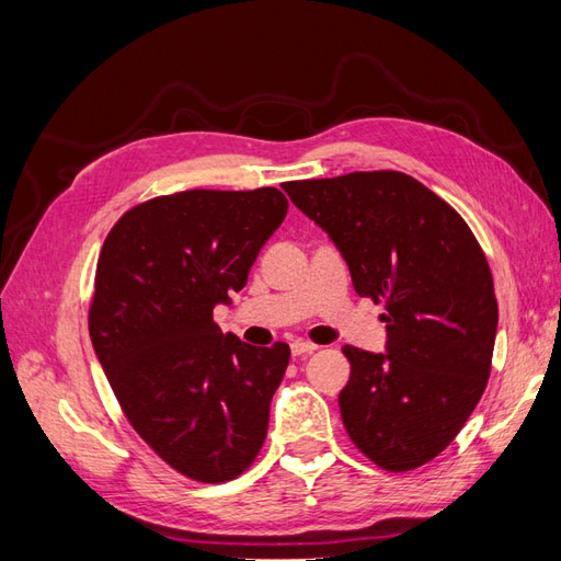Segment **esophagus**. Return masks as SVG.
<instances>
[{
    "label": "esophagus",
    "mask_w": 561,
    "mask_h": 561,
    "mask_svg": "<svg viewBox=\"0 0 561 561\" xmlns=\"http://www.w3.org/2000/svg\"><path fill=\"white\" fill-rule=\"evenodd\" d=\"M316 348H318V346H316V344H309V342H293V346H290V351H293L295 358H299V355L313 353Z\"/></svg>",
    "instance_id": "34e87169"
}]
</instances>
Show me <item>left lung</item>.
<instances>
[{"label": "left lung", "instance_id": "left-lung-1", "mask_svg": "<svg viewBox=\"0 0 561 561\" xmlns=\"http://www.w3.org/2000/svg\"><path fill=\"white\" fill-rule=\"evenodd\" d=\"M283 190L342 252L355 293L386 307V353L342 348L351 377L339 410L348 437L390 472L428 463L463 428L491 371L499 304L478 239L449 203L404 173Z\"/></svg>", "mask_w": 561, "mask_h": 561}]
</instances>
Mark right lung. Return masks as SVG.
<instances>
[{
	"instance_id": "obj_1",
	"label": "right lung",
	"mask_w": 561,
	"mask_h": 561,
	"mask_svg": "<svg viewBox=\"0 0 561 561\" xmlns=\"http://www.w3.org/2000/svg\"><path fill=\"white\" fill-rule=\"evenodd\" d=\"M285 215L274 186L178 192L130 208L100 250L98 360L130 426L196 482L239 478L264 445L290 346L222 334L213 309L243 290Z\"/></svg>"
}]
</instances>
